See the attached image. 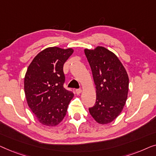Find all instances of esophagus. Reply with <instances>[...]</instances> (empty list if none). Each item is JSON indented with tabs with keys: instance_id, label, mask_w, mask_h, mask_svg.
I'll return each mask as SVG.
<instances>
[{
	"instance_id": "34e87169",
	"label": "esophagus",
	"mask_w": 156,
	"mask_h": 156,
	"mask_svg": "<svg viewBox=\"0 0 156 156\" xmlns=\"http://www.w3.org/2000/svg\"><path fill=\"white\" fill-rule=\"evenodd\" d=\"M81 92H82V90H81L80 88H79V89H76V94H80Z\"/></svg>"
}]
</instances>
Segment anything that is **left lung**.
<instances>
[{"instance_id":"left-lung-1","label":"left lung","mask_w":156,"mask_h":156,"mask_svg":"<svg viewBox=\"0 0 156 156\" xmlns=\"http://www.w3.org/2000/svg\"><path fill=\"white\" fill-rule=\"evenodd\" d=\"M96 87V102L89 112L102 124L115 120L124 107L129 90V77L119 58L102 47L85 49Z\"/></svg>"}]
</instances>
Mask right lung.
I'll use <instances>...</instances> for the list:
<instances>
[{
  "mask_svg": "<svg viewBox=\"0 0 156 156\" xmlns=\"http://www.w3.org/2000/svg\"><path fill=\"white\" fill-rule=\"evenodd\" d=\"M72 49L50 47L34 57L25 77L28 106L39 122L56 126L66 115L73 92L64 88L63 64L73 54Z\"/></svg>",
  "mask_w": 156,
  "mask_h": 156,
  "instance_id": "1",
  "label": "right lung"
}]
</instances>
